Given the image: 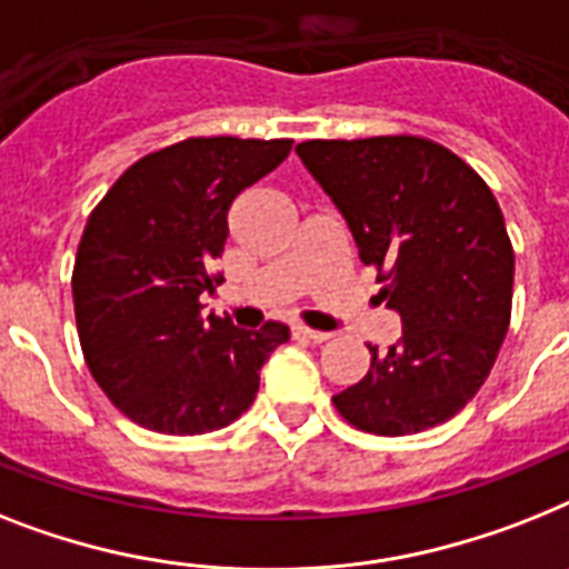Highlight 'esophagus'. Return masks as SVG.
Listing matches in <instances>:
<instances>
[{
	"instance_id": "obj_1",
	"label": "esophagus",
	"mask_w": 569,
	"mask_h": 569,
	"mask_svg": "<svg viewBox=\"0 0 569 569\" xmlns=\"http://www.w3.org/2000/svg\"><path fill=\"white\" fill-rule=\"evenodd\" d=\"M293 335L305 337V340H313V342L331 340V335H328V331H317V328H308V326H293Z\"/></svg>"
}]
</instances>
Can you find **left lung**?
<instances>
[{
	"label": "left lung",
	"instance_id": "obj_1",
	"mask_svg": "<svg viewBox=\"0 0 569 569\" xmlns=\"http://www.w3.org/2000/svg\"><path fill=\"white\" fill-rule=\"evenodd\" d=\"M296 153L349 223L380 299L401 313L387 351L335 396L349 425L410 436L453 419L477 396L511 317L515 250L482 177L421 136L311 139Z\"/></svg>",
	"mask_w": 569,
	"mask_h": 569
}]
</instances>
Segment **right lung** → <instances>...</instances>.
I'll use <instances>...</instances> for the list:
<instances>
[{
    "label": "right lung",
    "instance_id": "add662e5",
    "mask_svg": "<svg viewBox=\"0 0 569 569\" xmlns=\"http://www.w3.org/2000/svg\"><path fill=\"white\" fill-rule=\"evenodd\" d=\"M290 139H186L121 173L89 214L72 273L89 372L127 419L171 436L209 433L250 410L258 372L288 326L203 317L234 197L279 168Z\"/></svg>",
    "mask_w": 569,
    "mask_h": 569
}]
</instances>
